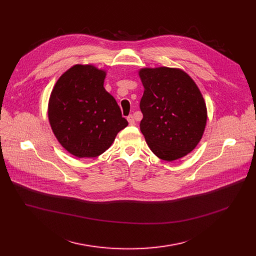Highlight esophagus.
Instances as JSON below:
<instances>
[{
    "mask_svg": "<svg viewBox=\"0 0 256 256\" xmlns=\"http://www.w3.org/2000/svg\"><path fill=\"white\" fill-rule=\"evenodd\" d=\"M127 120H128L129 125H134V123H136V120H134V116H131V114L127 116Z\"/></svg>",
    "mask_w": 256,
    "mask_h": 256,
    "instance_id": "1",
    "label": "esophagus"
}]
</instances>
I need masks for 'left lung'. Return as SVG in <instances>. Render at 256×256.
I'll use <instances>...</instances> for the list:
<instances>
[{
    "label": "left lung",
    "instance_id": "obj_1",
    "mask_svg": "<svg viewBox=\"0 0 256 256\" xmlns=\"http://www.w3.org/2000/svg\"><path fill=\"white\" fill-rule=\"evenodd\" d=\"M138 75L144 88L140 126L149 148L162 160L184 157L197 147L208 120L199 88L180 68H144Z\"/></svg>",
    "mask_w": 256,
    "mask_h": 256
}]
</instances>
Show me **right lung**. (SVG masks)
<instances>
[{
	"label": "right lung",
	"mask_w": 256,
	"mask_h": 256,
	"mask_svg": "<svg viewBox=\"0 0 256 256\" xmlns=\"http://www.w3.org/2000/svg\"><path fill=\"white\" fill-rule=\"evenodd\" d=\"M106 72L75 64L59 77L51 92L48 116L59 144L78 158L96 157L127 127L114 96L104 88Z\"/></svg>",
	"instance_id": "1"
}]
</instances>
